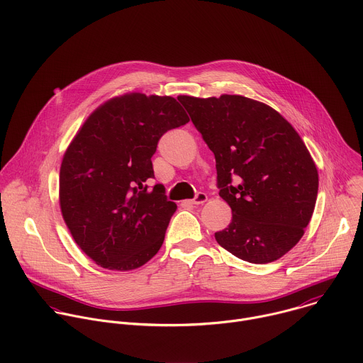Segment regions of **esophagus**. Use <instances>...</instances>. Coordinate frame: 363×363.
<instances>
[{"mask_svg": "<svg viewBox=\"0 0 363 363\" xmlns=\"http://www.w3.org/2000/svg\"><path fill=\"white\" fill-rule=\"evenodd\" d=\"M206 199H208L206 194H203V192H198V194H196V196H195L194 199L188 201V203H191V205H201V203L206 202Z\"/></svg>", "mask_w": 363, "mask_h": 363, "instance_id": "esophagus-1", "label": "esophagus"}]
</instances>
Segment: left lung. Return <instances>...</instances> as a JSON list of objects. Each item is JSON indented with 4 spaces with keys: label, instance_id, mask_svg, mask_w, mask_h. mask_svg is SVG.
Listing matches in <instances>:
<instances>
[{
    "label": "left lung",
    "instance_id": "1",
    "mask_svg": "<svg viewBox=\"0 0 363 363\" xmlns=\"http://www.w3.org/2000/svg\"><path fill=\"white\" fill-rule=\"evenodd\" d=\"M178 99L215 155L219 196L232 209L216 242L251 264L282 258L303 236L318 196L302 138L278 111L242 95Z\"/></svg>",
    "mask_w": 363,
    "mask_h": 363
}]
</instances>
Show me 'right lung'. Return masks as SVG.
Returning <instances> with one entry per match:
<instances>
[{"instance_id": "right-lung-1", "label": "right lung", "mask_w": 363, "mask_h": 363, "mask_svg": "<svg viewBox=\"0 0 363 363\" xmlns=\"http://www.w3.org/2000/svg\"><path fill=\"white\" fill-rule=\"evenodd\" d=\"M189 121L172 96L130 92L99 105L68 145L60 169L62 218L82 252L133 271L162 247L177 203L154 178L160 138Z\"/></svg>"}]
</instances>
